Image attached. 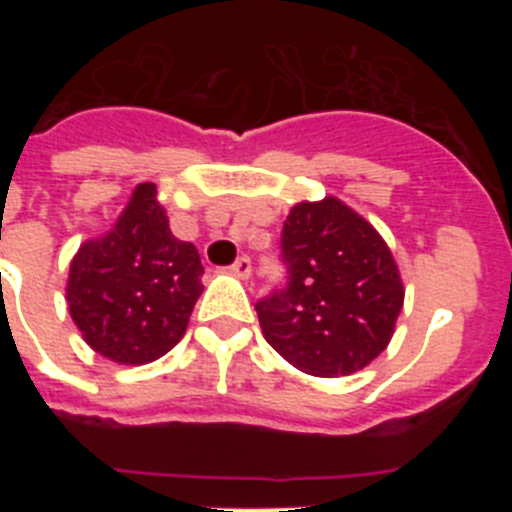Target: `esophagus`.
<instances>
[{"label":"esophagus","instance_id":"1","mask_svg":"<svg viewBox=\"0 0 512 512\" xmlns=\"http://www.w3.org/2000/svg\"><path fill=\"white\" fill-rule=\"evenodd\" d=\"M230 271H233L238 279H248L251 277V259H248V256H238L235 264L230 266Z\"/></svg>","mask_w":512,"mask_h":512}]
</instances>
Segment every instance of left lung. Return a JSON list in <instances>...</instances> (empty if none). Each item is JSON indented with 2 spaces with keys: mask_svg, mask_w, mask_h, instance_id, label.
<instances>
[{
  "mask_svg": "<svg viewBox=\"0 0 512 512\" xmlns=\"http://www.w3.org/2000/svg\"><path fill=\"white\" fill-rule=\"evenodd\" d=\"M287 282L256 302L269 346L315 377L364 369L402 310V282L382 235L336 197L292 207L282 228Z\"/></svg>",
  "mask_w": 512,
  "mask_h": 512,
  "instance_id": "8db88e82",
  "label": "left lung"
}]
</instances>
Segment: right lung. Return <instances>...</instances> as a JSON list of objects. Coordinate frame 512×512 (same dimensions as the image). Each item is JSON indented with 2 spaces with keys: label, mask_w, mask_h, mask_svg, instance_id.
<instances>
[{
  "label": "right lung",
  "mask_w": 512,
  "mask_h": 512,
  "mask_svg": "<svg viewBox=\"0 0 512 512\" xmlns=\"http://www.w3.org/2000/svg\"><path fill=\"white\" fill-rule=\"evenodd\" d=\"M205 266L169 230L156 184H138L107 235L79 248L66 300L84 341L117 364H148L182 341Z\"/></svg>",
  "instance_id": "right-lung-1"
}]
</instances>
